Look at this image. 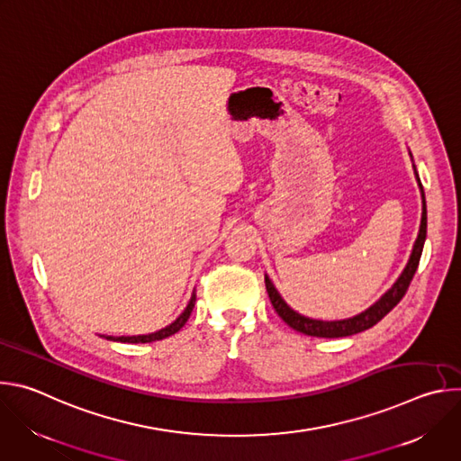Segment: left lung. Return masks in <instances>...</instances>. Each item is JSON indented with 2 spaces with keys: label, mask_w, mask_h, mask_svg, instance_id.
<instances>
[{
  "label": "left lung",
  "mask_w": 461,
  "mask_h": 461,
  "mask_svg": "<svg viewBox=\"0 0 461 461\" xmlns=\"http://www.w3.org/2000/svg\"><path fill=\"white\" fill-rule=\"evenodd\" d=\"M416 171V167H414ZM418 175V173H416ZM420 182V176H418ZM421 187V194H423V213H421V226H420V235L416 239L412 255L407 268L403 270L402 277L393 285L374 306H370L366 312L352 317V319H345V321H317V319H310L304 315H299L297 312H294L277 294V290L274 288L272 281L268 277H265L267 283V292L268 297L276 308V312L279 313V317L292 326L294 330L306 334V336H313V338H347V336H354L359 334L363 330H368L374 324H377L393 306H396L407 294L412 277L420 267V258H421V251H423V244H425V237H427V204H425V193H423V185L420 182Z\"/></svg>",
  "instance_id": "obj_1"
}]
</instances>
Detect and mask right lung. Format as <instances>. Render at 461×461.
I'll return each mask as SVG.
<instances>
[{"label":"right lung","instance_id":"obj_1","mask_svg":"<svg viewBox=\"0 0 461 461\" xmlns=\"http://www.w3.org/2000/svg\"><path fill=\"white\" fill-rule=\"evenodd\" d=\"M193 306H194V295L191 297L187 308L182 312V315L169 326L162 328V330L155 332V334H149V336H135V338H107V339H113V341H122V343H151V341H158V339H166L173 334H176L180 328L185 324V321L189 319L191 312H193Z\"/></svg>","mask_w":461,"mask_h":461}]
</instances>
